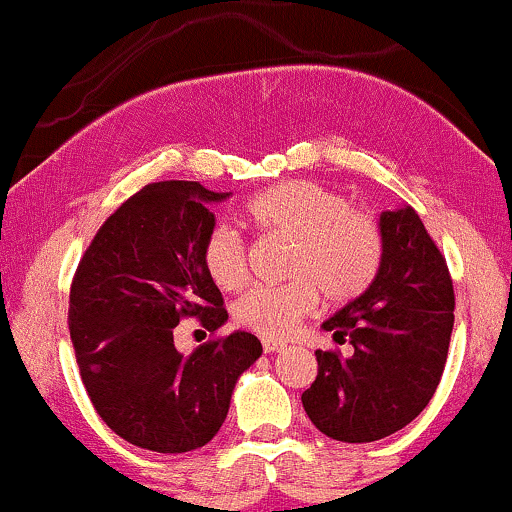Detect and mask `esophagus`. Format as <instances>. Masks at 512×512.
I'll return each instance as SVG.
<instances>
[{
  "label": "esophagus",
  "mask_w": 512,
  "mask_h": 512,
  "mask_svg": "<svg viewBox=\"0 0 512 512\" xmlns=\"http://www.w3.org/2000/svg\"><path fill=\"white\" fill-rule=\"evenodd\" d=\"M284 342H276V339H272V337H267V339H262V349H264V354H274V351H281L284 349Z\"/></svg>",
  "instance_id": "obj_1"
}]
</instances>
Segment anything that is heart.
Here are the masks:
<instances>
[{"mask_svg":"<svg viewBox=\"0 0 512 512\" xmlns=\"http://www.w3.org/2000/svg\"><path fill=\"white\" fill-rule=\"evenodd\" d=\"M245 216L264 236L291 243L286 284L255 286L236 301L233 315L245 330L286 337L315 308L317 291L330 303L354 301L373 284L383 262V236L368 214L310 180H286L257 192ZM202 262L221 291H238L248 276L245 245L233 228L216 226L204 240Z\"/></svg>","mask_w":512,"mask_h":512,"instance_id":"1","label":"heart"}]
</instances>
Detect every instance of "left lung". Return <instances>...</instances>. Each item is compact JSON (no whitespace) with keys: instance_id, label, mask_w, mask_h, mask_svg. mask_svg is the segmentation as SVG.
<instances>
[{"instance_id":"left-lung-1","label":"left lung","mask_w":512,"mask_h":512,"mask_svg":"<svg viewBox=\"0 0 512 512\" xmlns=\"http://www.w3.org/2000/svg\"><path fill=\"white\" fill-rule=\"evenodd\" d=\"M383 262L373 284L337 310L322 330L354 346L315 351L317 378L303 409L317 431L342 443H373L404 428L431 402L448 358L455 293L419 214L383 211Z\"/></svg>"}]
</instances>
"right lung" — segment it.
I'll return each mask as SVG.
<instances>
[{
	"label": "right lung",
	"mask_w": 512,
	"mask_h": 512,
	"mask_svg": "<svg viewBox=\"0 0 512 512\" xmlns=\"http://www.w3.org/2000/svg\"><path fill=\"white\" fill-rule=\"evenodd\" d=\"M231 192L199 182L146 185L98 228L69 293L81 380L120 438L154 452L207 445L226 421L240 375L262 356L250 332H231L180 354L173 332L199 317L209 332L228 320L202 262L216 219L209 204Z\"/></svg>",
	"instance_id": "1"
}]
</instances>
